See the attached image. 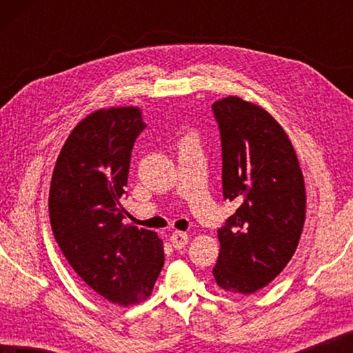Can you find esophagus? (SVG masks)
Segmentation results:
<instances>
[{"instance_id": "1", "label": "esophagus", "mask_w": 353, "mask_h": 353, "mask_svg": "<svg viewBox=\"0 0 353 353\" xmlns=\"http://www.w3.org/2000/svg\"><path fill=\"white\" fill-rule=\"evenodd\" d=\"M188 241H190V236H188L186 233H183V231H175V233L170 236L172 245L178 250L185 248V245L188 244Z\"/></svg>"}]
</instances>
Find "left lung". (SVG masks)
Here are the masks:
<instances>
[{
	"mask_svg": "<svg viewBox=\"0 0 353 353\" xmlns=\"http://www.w3.org/2000/svg\"><path fill=\"white\" fill-rule=\"evenodd\" d=\"M221 134L223 199L238 209L220 228L214 278L221 289L254 294L268 286L296 252L307 192L288 133L262 105L239 96L212 104Z\"/></svg>",
	"mask_w": 353,
	"mask_h": 353,
	"instance_id": "left-lung-1",
	"label": "left lung"
}]
</instances>
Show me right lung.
I'll return each instance as SVG.
<instances>
[{
  "mask_svg": "<svg viewBox=\"0 0 353 353\" xmlns=\"http://www.w3.org/2000/svg\"><path fill=\"white\" fill-rule=\"evenodd\" d=\"M144 127L137 105L81 119L57 156L48 201L67 262L94 292L122 307L146 301L163 267L157 233L122 223L130 157Z\"/></svg>",
  "mask_w": 353,
  "mask_h": 353,
  "instance_id": "add662e5",
  "label": "right lung"
}]
</instances>
